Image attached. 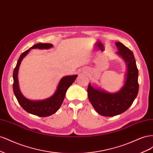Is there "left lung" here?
Wrapping results in <instances>:
<instances>
[{
  "label": "left lung",
  "instance_id": "1",
  "mask_svg": "<svg viewBox=\"0 0 153 153\" xmlns=\"http://www.w3.org/2000/svg\"><path fill=\"white\" fill-rule=\"evenodd\" d=\"M117 54L126 63V72L123 86L116 92H109L91 84L87 88L88 98L96 111L103 116L112 117L121 114L129 108L138 92V71L133 52L121 43L116 42Z\"/></svg>",
  "mask_w": 153,
  "mask_h": 153
}]
</instances>
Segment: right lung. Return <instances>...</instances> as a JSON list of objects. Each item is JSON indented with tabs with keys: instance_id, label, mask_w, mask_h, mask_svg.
I'll list each match as a JSON object with an SVG mask.
<instances>
[{
	"instance_id": "right-lung-1",
	"label": "right lung",
	"mask_w": 153,
	"mask_h": 153,
	"mask_svg": "<svg viewBox=\"0 0 153 153\" xmlns=\"http://www.w3.org/2000/svg\"><path fill=\"white\" fill-rule=\"evenodd\" d=\"M53 46L52 44L50 43H38L34 45L33 47H30L20 55L13 71V92L18 103L27 112L39 117L50 116L57 112L61 107L65 98L67 89L75 82L78 76L77 75H73L62 77L60 80L54 94L47 99L36 101L30 100L22 94L19 87L18 74L23 59L29 53L31 49H49L52 48Z\"/></svg>"
}]
</instances>
